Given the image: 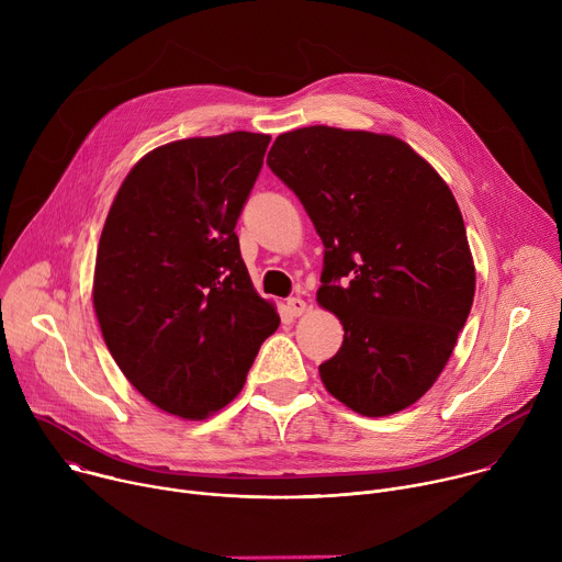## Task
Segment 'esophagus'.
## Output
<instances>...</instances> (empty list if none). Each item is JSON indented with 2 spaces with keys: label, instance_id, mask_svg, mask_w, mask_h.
I'll return each instance as SVG.
<instances>
[{
  "label": "esophagus",
  "instance_id": "obj_1",
  "mask_svg": "<svg viewBox=\"0 0 562 562\" xmlns=\"http://www.w3.org/2000/svg\"><path fill=\"white\" fill-rule=\"evenodd\" d=\"M286 308H289V313L291 315H302V313H306L308 311V304L302 300V297H289L286 300Z\"/></svg>",
  "mask_w": 562,
  "mask_h": 562
}]
</instances>
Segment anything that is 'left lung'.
I'll list each match as a JSON object with an SVG mask.
<instances>
[{"instance_id":"left-lung-1","label":"left lung","mask_w":562,"mask_h":562,"mask_svg":"<svg viewBox=\"0 0 562 562\" xmlns=\"http://www.w3.org/2000/svg\"><path fill=\"white\" fill-rule=\"evenodd\" d=\"M267 165L325 245L317 302L345 340L319 378L362 416L403 412L445 369L473 302L449 187L403 139L331 126L282 133Z\"/></svg>"}]
</instances>
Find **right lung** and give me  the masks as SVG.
I'll use <instances>...</instances> for the list:
<instances>
[{
    "instance_id": "obj_1",
    "label": "right lung",
    "mask_w": 562,
    "mask_h": 562,
    "mask_svg": "<svg viewBox=\"0 0 562 562\" xmlns=\"http://www.w3.org/2000/svg\"><path fill=\"white\" fill-rule=\"evenodd\" d=\"M269 142L235 131L159 146L109 211L93 284L102 336L128 382L167 414L204 418L228 405L280 325L235 235Z\"/></svg>"
}]
</instances>
